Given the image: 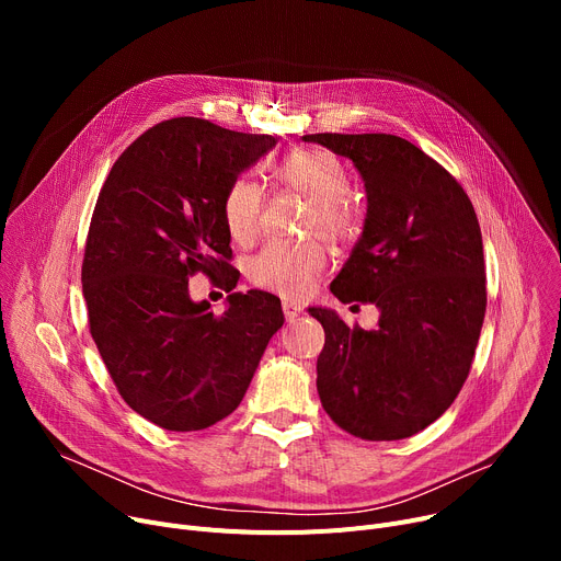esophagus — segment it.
I'll use <instances>...</instances> for the list:
<instances>
[{
    "label": "esophagus",
    "instance_id": "1",
    "mask_svg": "<svg viewBox=\"0 0 561 561\" xmlns=\"http://www.w3.org/2000/svg\"><path fill=\"white\" fill-rule=\"evenodd\" d=\"M282 309H284L286 320H296V318L302 313V309H300L298 305H293V302H288V300H284V302H282Z\"/></svg>",
    "mask_w": 561,
    "mask_h": 561
}]
</instances>
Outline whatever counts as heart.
<instances>
[{"instance_id":"1","label":"heart","mask_w":561,"mask_h":561,"mask_svg":"<svg viewBox=\"0 0 561 561\" xmlns=\"http://www.w3.org/2000/svg\"><path fill=\"white\" fill-rule=\"evenodd\" d=\"M273 180L309 199L305 218L307 233H322L334 243L355 239L362 227V211L347 195L350 174L345 165L325 150H298L273 168ZM261 188L239 176L222 197V220L231 239L248 245L261 229ZM328 268V252L318 241H273L248 261V279L286 298H305Z\"/></svg>"}]
</instances>
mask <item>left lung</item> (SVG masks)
I'll use <instances>...</instances> for the list:
<instances>
[{
  "instance_id": "1",
  "label": "left lung",
  "mask_w": 561,
  "mask_h": 561,
  "mask_svg": "<svg viewBox=\"0 0 561 561\" xmlns=\"http://www.w3.org/2000/svg\"><path fill=\"white\" fill-rule=\"evenodd\" d=\"M359 170L364 233L332 282L334 296L373 302L379 328L328 309L318 396L328 416L366 440H398L434 423L459 396L486 311L482 231L466 191L414 142L393 134H309ZM359 307V305H357Z\"/></svg>"
}]
</instances>
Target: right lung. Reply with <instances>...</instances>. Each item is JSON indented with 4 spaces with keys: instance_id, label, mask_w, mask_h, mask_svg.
I'll return each instance as SVG.
<instances>
[{
    "instance_id": "add662e5",
    "label": "right lung",
    "mask_w": 561,
    "mask_h": 561,
    "mask_svg": "<svg viewBox=\"0 0 561 561\" xmlns=\"http://www.w3.org/2000/svg\"><path fill=\"white\" fill-rule=\"evenodd\" d=\"M275 142L172 117L117 157L100 191L81 263L88 328L117 393L163 430L229 416L284 325L273 293H233L239 271L222 220L229 184ZM195 272L230 293L222 314L190 300Z\"/></svg>"
}]
</instances>
